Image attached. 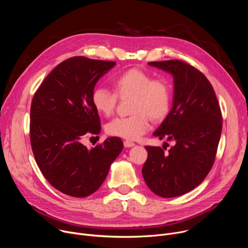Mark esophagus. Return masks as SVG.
I'll return each instance as SVG.
<instances>
[{
  "instance_id": "esophagus-1",
  "label": "esophagus",
  "mask_w": 248,
  "mask_h": 248,
  "mask_svg": "<svg viewBox=\"0 0 248 248\" xmlns=\"http://www.w3.org/2000/svg\"><path fill=\"white\" fill-rule=\"evenodd\" d=\"M124 147H132V146H134L135 145V143H133L132 141H129V140H124Z\"/></svg>"
}]
</instances>
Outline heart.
<instances>
[{"mask_svg": "<svg viewBox=\"0 0 248 248\" xmlns=\"http://www.w3.org/2000/svg\"><path fill=\"white\" fill-rule=\"evenodd\" d=\"M116 92L107 87H96L91 96L96 111L111 116L117 107L118 96L131 97V115L116 118L106 125L108 134L135 140L150 128V119L154 122L163 120L169 113L171 101V89L167 79L152 78L142 69L130 68L121 74L114 81Z\"/></svg>", "mask_w": 248, "mask_h": 248, "instance_id": "1", "label": "heart"}]
</instances>
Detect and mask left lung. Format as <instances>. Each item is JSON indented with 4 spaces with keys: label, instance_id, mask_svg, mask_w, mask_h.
Segmentation results:
<instances>
[{
    "label": "left lung",
    "instance_id": "obj_1",
    "mask_svg": "<svg viewBox=\"0 0 248 248\" xmlns=\"http://www.w3.org/2000/svg\"><path fill=\"white\" fill-rule=\"evenodd\" d=\"M148 63L173 77L172 108L153 135L175 144L167 152L164 146H146L142 174L155 194L175 197L199 186L213 167L222 113L213 87L200 70L181 60Z\"/></svg>",
    "mask_w": 248,
    "mask_h": 248
}]
</instances>
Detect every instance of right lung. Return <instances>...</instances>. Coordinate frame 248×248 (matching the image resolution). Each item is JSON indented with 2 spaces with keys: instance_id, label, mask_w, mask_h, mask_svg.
Listing matches in <instances>:
<instances>
[{
  "instance_id": "obj_1",
  "label": "right lung",
  "mask_w": 248,
  "mask_h": 248,
  "mask_svg": "<svg viewBox=\"0 0 248 248\" xmlns=\"http://www.w3.org/2000/svg\"><path fill=\"white\" fill-rule=\"evenodd\" d=\"M115 64L69 58L52 70L33 96L30 143L35 161L51 186L66 195L94 193L124 148L119 137H109L92 149L80 142L85 134L101 131L91 96L99 78Z\"/></svg>"
}]
</instances>
